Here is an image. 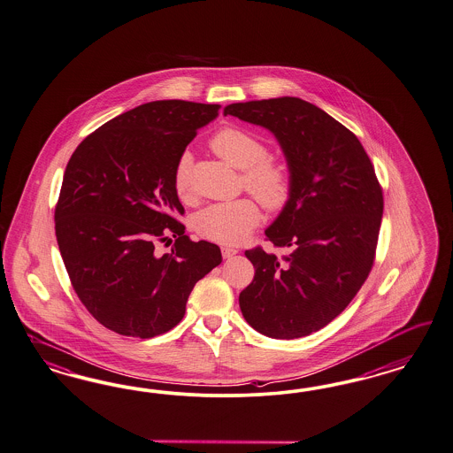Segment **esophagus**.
<instances>
[{
  "instance_id": "esophagus-1",
  "label": "esophagus",
  "mask_w": 453,
  "mask_h": 453,
  "mask_svg": "<svg viewBox=\"0 0 453 453\" xmlns=\"http://www.w3.org/2000/svg\"><path fill=\"white\" fill-rule=\"evenodd\" d=\"M239 250H235V248H227V246H224L222 248V256H224V259H229V257H233L235 256Z\"/></svg>"
}]
</instances>
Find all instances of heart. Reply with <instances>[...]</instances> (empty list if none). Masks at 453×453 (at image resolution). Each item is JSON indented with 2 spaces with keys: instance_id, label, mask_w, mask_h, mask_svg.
<instances>
[{
  "instance_id": "heart-1",
  "label": "heart",
  "mask_w": 453,
  "mask_h": 453,
  "mask_svg": "<svg viewBox=\"0 0 453 453\" xmlns=\"http://www.w3.org/2000/svg\"><path fill=\"white\" fill-rule=\"evenodd\" d=\"M211 149L234 169L244 171L242 180L267 209H281L289 199V172L281 162L267 157V147L257 135L239 127H226L209 142ZM190 156L179 158L173 172V188L180 199L190 196ZM261 220V211L252 199L212 203L192 218V227L199 235L219 244H241Z\"/></svg>"
}]
</instances>
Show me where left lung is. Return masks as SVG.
I'll use <instances>...</instances> for the list:
<instances>
[{
  "label": "left lung",
  "instance_id": "8db88e82",
  "mask_svg": "<svg viewBox=\"0 0 453 453\" xmlns=\"http://www.w3.org/2000/svg\"><path fill=\"white\" fill-rule=\"evenodd\" d=\"M224 115L269 130L288 162L291 192L265 237L281 259L246 250L256 273L239 295L244 319L276 340L308 336L357 296L373 265L383 192L357 135L296 96L231 104Z\"/></svg>",
  "mask_w": 453,
  "mask_h": 453
}]
</instances>
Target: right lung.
Listing matches in <instances>:
<instances>
[{
	"mask_svg": "<svg viewBox=\"0 0 453 453\" xmlns=\"http://www.w3.org/2000/svg\"><path fill=\"white\" fill-rule=\"evenodd\" d=\"M220 105L156 100L96 128L66 164L55 209L63 263L95 319L124 336L154 338L173 328L188 295L222 256L190 241L175 216L179 158ZM176 237L169 255L157 242Z\"/></svg>",
	"mask_w": 453,
	"mask_h": 453,
	"instance_id": "obj_1",
	"label": "right lung"
}]
</instances>
